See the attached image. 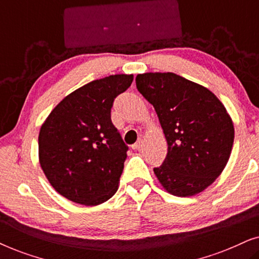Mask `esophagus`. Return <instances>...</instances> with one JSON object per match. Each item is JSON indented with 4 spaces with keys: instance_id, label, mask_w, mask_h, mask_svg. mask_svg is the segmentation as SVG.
<instances>
[{
    "instance_id": "1",
    "label": "esophagus",
    "mask_w": 259,
    "mask_h": 259,
    "mask_svg": "<svg viewBox=\"0 0 259 259\" xmlns=\"http://www.w3.org/2000/svg\"><path fill=\"white\" fill-rule=\"evenodd\" d=\"M141 146H143V140L140 139L139 141H137V143L133 145L132 148H133V150H139V148H140Z\"/></svg>"
}]
</instances>
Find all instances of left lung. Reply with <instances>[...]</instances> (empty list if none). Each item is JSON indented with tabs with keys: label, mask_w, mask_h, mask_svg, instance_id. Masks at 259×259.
I'll use <instances>...</instances> for the list:
<instances>
[{
	"label": "left lung",
	"mask_w": 259,
	"mask_h": 259,
	"mask_svg": "<svg viewBox=\"0 0 259 259\" xmlns=\"http://www.w3.org/2000/svg\"><path fill=\"white\" fill-rule=\"evenodd\" d=\"M138 91L153 105L167 141V155L154 168L168 193L191 197L221 176L231 154L235 128L221 100L175 73H144Z\"/></svg>",
	"instance_id": "1"
}]
</instances>
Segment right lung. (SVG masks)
<instances>
[{"label":"right lung","instance_id":"right-lung-1","mask_svg":"<svg viewBox=\"0 0 259 259\" xmlns=\"http://www.w3.org/2000/svg\"><path fill=\"white\" fill-rule=\"evenodd\" d=\"M132 81V74L92 81L67 95L42 123L41 168L67 199L95 206L118 191L128 147L112 123L111 109Z\"/></svg>","mask_w":259,"mask_h":259}]
</instances>
